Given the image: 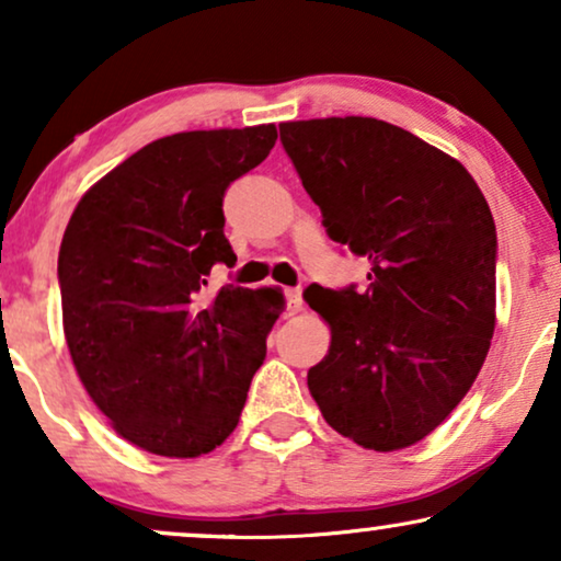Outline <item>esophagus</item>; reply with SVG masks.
<instances>
[{
  "mask_svg": "<svg viewBox=\"0 0 561 561\" xmlns=\"http://www.w3.org/2000/svg\"><path fill=\"white\" fill-rule=\"evenodd\" d=\"M283 296H286V311L288 313H298L304 309L301 288H286V290H283Z\"/></svg>",
  "mask_w": 561,
  "mask_h": 561,
  "instance_id": "34e87169",
  "label": "esophagus"
}]
</instances>
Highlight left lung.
Segmentation results:
<instances>
[{"label":"left lung","mask_w":561,"mask_h":561,"mask_svg":"<svg viewBox=\"0 0 561 561\" xmlns=\"http://www.w3.org/2000/svg\"><path fill=\"white\" fill-rule=\"evenodd\" d=\"M280 142L367 286L306 288L332 327L309 370L327 424L365 449L432 434L478 378L495 329L497 234L462 163L373 117L283 122Z\"/></svg>","instance_id":"1"}]
</instances>
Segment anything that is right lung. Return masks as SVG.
<instances>
[{
	"label": "right lung",
	"mask_w": 561,
	"mask_h": 561,
	"mask_svg": "<svg viewBox=\"0 0 561 561\" xmlns=\"http://www.w3.org/2000/svg\"><path fill=\"white\" fill-rule=\"evenodd\" d=\"M273 125L196 129L145 145L68 221L58 255L64 329L91 401L127 442L198 457L234 432L265 336L280 317L273 288L202 290L232 267L227 188L263 163Z\"/></svg>",
	"instance_id": "add662e5"
}]
</instances>
